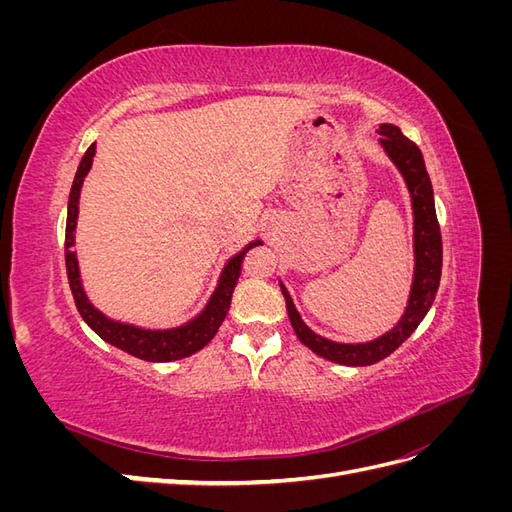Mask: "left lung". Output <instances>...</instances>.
<instances>
[{"label": "left lung", "mask_w": 512, "mask_h": 512, "mask_svg": "<svg viewBox=\"0 0 512 512\" xmlns=\"http://www.w3.org/2000/svg\"><path fill=\"white\" fill-rule=\"evenodd\" d=\"M380 145L384 147L386 156H389L399 173L404 175L406 185L412 196V213H414V280L410 299L406 305V312L395 327L380 335L374 342L365 344H337L331 339H324L316 335L307 324L301 320L297 307H294L286 286L280 282L282 294L286 299L288 318L294 333L301 339L309 350L318 356L339 365H352V367H365L374 365L386 359L391 352H395L406 339L414 333L418 324L427 316L429 307L436 299V292L440 286L442 275V235L440 224L436 215V205H433V188L431 179L427 175L423 153L410 138L401 134L397 126L391 123H382L380 130Z\"/></svg>", "instance_id": "1"}]
</instances>
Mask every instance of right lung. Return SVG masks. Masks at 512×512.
Instances as JSON below:
<instances>
[{"label": "right lung", "mask_w": 512, "mask_h": 512, "mask_svg": "<svg viewBox=\"0 0 512 512\" xmlns=\"http://www.w3.org/2000/svg\"><path fill=\"white\" fill-rule=\"evenodd\" d=\"M94 156H96V143L85 151V156L79 164V170H76V175H74L70 200H68L66 271H68V282H70L76 309H79L81 318L104 339V342L136 356V359H143L149 363H170V361L185 359V356H190V354L198 352L200 348H205L215 337V333H218L220 324L224 322L228 309H230L232 290H235L237 280L241 275V262H243L245 254L252 250V247L260 245V241L247 243L237 256H232L226 262V267L220 275L218 288L213 290L211 299L205 305L203 312H200L194 320L181 324V327L166 329V331H149V329H141V327H132V324H126V322H115L111 318H106L102 312H98V309L89 303L87 294L83 290V284H81L79 260H76V254L72 252L76 218H79V196H81L83 181L91 168V162H94Z\"/></svg>", "instance_id": "obj_1"}]
</instances>
